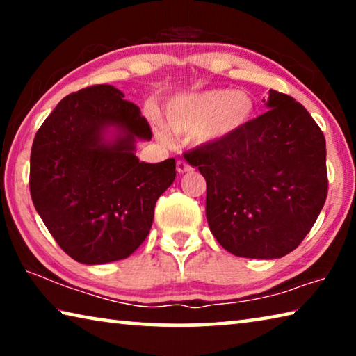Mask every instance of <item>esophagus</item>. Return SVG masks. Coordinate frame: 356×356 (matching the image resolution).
Listing matches in <instances>:
<instances>
[{
  "mask_svg": "<svg viewBox=\"0 0 356 356\" xmlns=\"http://www.w3.org/2000/svg\"><path fill=\"white\" fill-rule=\"evenodd\" d=\"M176 170H177V172L179 174H184V172H190L193 168L186 163V161H184V160H177V163H176Z\"/></svg>",
  "mask_w": 356,
  "mask_h": 356,
  "instance_id": "esophagus-1",
  "label": "esophagus"
}]
</instances>
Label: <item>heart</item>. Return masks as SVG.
Returning <instances> with one entry per match:
<instances>
[{
    "label": "heart",
    "instance_id": "obj_1",
    "mask_svg": "<svg viewBox=\"0 0 356 356\" xmlns=\"http://www.w3.org/2000/svg\"><path fill=\"white\" fill-rule=\"evenodd\" d=\"M254 116V102L245 92L207 89L172 97L165 106V125L172 134L190 136L204 144L229 140L242 131ZM156 135L170 143V135L154 118Z\"/></svg>",
    "mask_w": 356,
    "mask_h": 356
}]
</instances>
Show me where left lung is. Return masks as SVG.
<instances>
[{
	"instance_id": "8db88e82",
	"label": "left lung",
	"mask_w": 356,
	"mask_h": 356,
	"mask_svg": "<svg viewBox=\"0 0 356 356\" xmlns=\"http://www.w3.org/2000/svg\"><path fill=\"white\" fill-rule=\"evenodd\" d=\"M268 94L270 110L240 134L185 154L206 179L210 231L238 257L276 259L293 251L328 193L321 127L291 95Z\"/></svg>"
}]
</instances>
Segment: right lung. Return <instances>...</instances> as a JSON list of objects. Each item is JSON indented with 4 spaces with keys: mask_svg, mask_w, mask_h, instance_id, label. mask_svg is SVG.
<instances>
[{
    "mask_svg": "<svg viewBox=\"0 0 356 356\" xmlns=\"http://www.w3.org/2000/svg\"><path fill=\"white\" fill-rule=\"evenodd\" d=\"M111 84L69 94L35 134L29 166L34 207L65 254L97 265L129 257L150 231L176 160L144 163L136 141L152 130Z\"/></svg>",
    "mask_w": 356,
    "mask_h": 356,
    "instance_id": "obj_1",
    "label": "right lung"
}]
</instances>
